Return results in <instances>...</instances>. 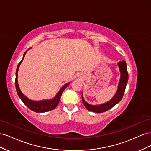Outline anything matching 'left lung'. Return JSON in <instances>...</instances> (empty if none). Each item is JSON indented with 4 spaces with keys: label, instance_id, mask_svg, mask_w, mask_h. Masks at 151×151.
<instances>
[{
    "label": "left lung",
    "instance_id": "1",
    "mask_svg": "<svg viewBox=\"0 0 151 151\" xmlns=\"http://www.w3.org/2000/svg\"><path fill=\"white\" fill-rule=\"evenodd\" d=\"M118 65L120 68L121 76L119 84H118V89L115 95L114 96L110 101L106 103L99 105H91L84 101L83 94H82V99H83V104L85 107L88 109V110L95 113H103L111 109L121 101L125 92L128 79H129V74H128L125 61L122 60L119 62L118 63Z\"/></svg>",
    "mask_w": 151,
    "mask_h": 151
}]
</instances>
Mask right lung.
<instances>
[{
  "mask_svg": "<svg viewBox=\"0 0 151 151\" xmlns=\"http://www.w3.org/2000/svg\"><path fill=\"white\" fill-rule=\"evenodd\" d=\"M28 50H27L26 52L24 53L22 60L19 63V64H18V65L17 67V69H16V81H15L16 89L17 93L18 96H19V98L21 99V101L23 102L26 106L29 109H30L31 110L35 112H36V113H44V112L51 111V110H52V109H55L57 107L59 101H60V99L61 98V96H62L63 91H64V89L68 86V84H70V83H68L63 86L60 89V90L58 91V93L55 96V97L53 98L52 99L42 100V101H33V100H31L27 97H26L25 96L21 93V91L19 89V85H18L17 73H18V69H19V65H21L22 61L23 60V59L25 56V54Z\"/></svg>",
  "mask_w": 151,
  "mask_h": 151,
  "instance_id": "obj_1",
  "label": "right lung"
}]
</instances>
